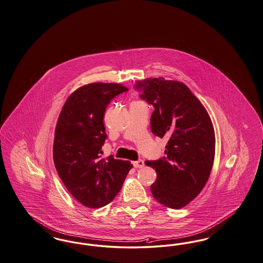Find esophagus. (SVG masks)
<instances>
[{
	"mask_svg": "<svg viewBox=\"0 0 263 263\" xmlns=\"http://www.w3.org/2000/svg\"><path fill=\"white\" fill-rule=\"evenodd\" d=\"M144 165H145V163H144V160H142V159H139L137 161H133V166L135 168H142Z\"/></svg>",
	"mask_w": 263,
	"mask_h": 263,
	"instance_id": "esophagus-1",
	"label": "esophagus"
}]
</instances>
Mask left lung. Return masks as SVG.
I'll list each match as a JSON object with an SVG mask.
<instances>
[{
    "label": "left lung",
    "mask_w": 263,
    "mask_h": 263,
    "mask_svg": "<svg viewBox=\"0 0 263 263\" xmlns=\"http://www.w3.org/2000/svg\"><path fill=\"white\" fill-rule=\"evenodd\" d=\"M140 98L154 106L151 130L168 138L165 157L146 161L157 172L151 186L159 203L179 210L203 189L215 154V136L209 114L183 83L163 78L137 81Z\"/></svg>",
    "instance_id": "left-lung-1"
}]
</instances>
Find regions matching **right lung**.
I'll list each match as a JSON object with an SVG mask.
<instances>
[{
  "instance_id": "obj_1",
  "label": "right lung",
  "mask_w": 263,
  "mask_h": 263,
  "mask_svg": "<svg viewBox=\"0 0 263 263\" xmlns=\"http://www.w3.org/2000/svg\"><path fill=\"white\" fill-rule=\"evenodd\" d=\"M128 91L116 83H92L77 89L63 105L53 141V162L60 178L85 206H105L121 189L132 164L112 156L101 158L107 135L105 108Z\"/></svg>"
}]
</instances>
